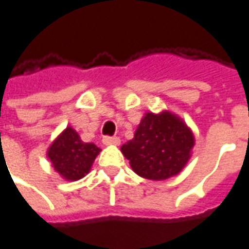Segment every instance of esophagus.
Segmentation results:
<instances>
[{
    "mask_svg": "<svg viewBox=\"0 0 249 249\" xmlns=\"http://www.w3.org/2000/svg\"><path fill=\"white\" fill-rule=\"evenodd\" d=\"M103 144H106V146H111V144H114V146H117L120 144V139L117 136H105L102 139Z\"/></svg>",
    "mask_w": 249,
    "mask_h": 249,
    "instance_id": "34e87169",
    "label": "esophagus"
}]
</instances>
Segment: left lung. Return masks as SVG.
Returning a JSON list of instances; mask_svg holds the SVG:
<instances>
[{
  "label": "left lung",
  "mask_w": 249,
  "mask_h": 249,
  "mask_svg": "<svg viewBox=\"0 0 249 249\" xmlns=\"http://www.w3.org/2000/svg\"><path fill=\"white\" fill-rule=\"evenodd\" d=\"M194 147V135L172 113H147L135 138L121 151L133 172L148 180H166L181 172Z\"/></svg>",
  "instance_id": "1"
}]
</instances>
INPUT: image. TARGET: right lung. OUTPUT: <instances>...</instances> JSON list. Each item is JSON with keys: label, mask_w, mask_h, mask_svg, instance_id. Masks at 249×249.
Masks as SVG:
<instances>
[{"label": "right lung", "mask_w": 249, "mask_h": 249, "mask_svg": "<svg viewBox=\"0 0 249 249\" xmlns=\"http://www.w3.org/2000/svg\"><path fill=\"white\" fill-rule=\"evenodd\" d=\"M101 148L94 143H84L77 132L68 126L54 140L47 151L54 169L71 181H76L89 173Z\"/></svg>", "instance_id": "right-lung-1"}]
</instances>
